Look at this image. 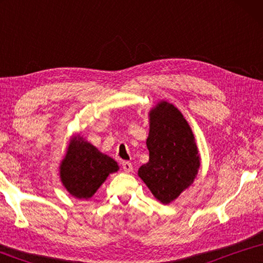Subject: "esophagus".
<instances>
[{"label": "esophagus", "mask_w": 263, "mask_h": 263, "mask_svg": "<svg viewBox=\"0 0 263 263\" xmlns=\"http://www.w3.org/2000/svg\"><path fill=\"white\" fill-rule=\"evenodd\" d=\"M122 167L124 169V172H126V173H131L133 171L132 163L128 162V161H123L122 162Z\"/></svg>", "instance_id": "esophagus-1"}]
</instances>
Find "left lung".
I'll return each mask as SVG.
<instances>
[{
  "label": "left lung",
  "instance_id": "obj_1",
  "mask_svg": "<svg viewBox=\"0 0 263 263\" xmlns=\"http://www.w3.org/2000/svg\"><path fill=\"white\" fill-rule=\"evenodd\" d=\"M149 117V160L138 174L160 202L168 204L193 183L199 155L190 126L174 105L161 102Z\"/></svg>",
  "mask_w": 263,
  "mask_h": 263
}]
</instances>
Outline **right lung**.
Instances as JSON below:
<instances>
[{
    "instance_id": "1",
    "label": "right lung",
    "mask_w": 263,
    "mask_h": 263,
    "mask_svg": "<svg viewBox=\"0 0 263 263\" xmlns=\"http://www.w3.org/2000/svg\"><path fill=\"white\" fill-rule=\"evenodd\" d=\"M117 171L114 159L101 153L82 138L75 137L61 162L60 177L70 195L87 199L96 193L109 174Z\"/></svg>"
}]
</instances>
